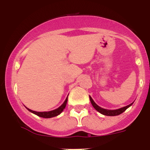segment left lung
Masks as SVG:
<instances>
[{
    "instance_id": "1",
    "label": "left lung",
    "mask_w": 150,
    "mask_h": 150,
    "mask_svg": "<svg viewBox=\"0 0 150 150\" xmlns=\"http://www.w3.org/2000/svg\"><path fill=\"white\" fill-rule=\"evenodd\" d=\"M89 99H90V101H91V103H92L93 107L95 108L97 111H99V112L101 113V114L105 115V116H118V115H120V113L124 112L127 108H128V107H130V106L132 104H132H129V105H128V106H124V107H123V108H118V109H116V110H108V109H104V108L99 107V106H98V105L96 104L94 101H93V99H92V97H91L90 96H89Z\"/></svg>"
}]
</instances>
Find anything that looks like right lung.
<instances>
[{
  "label": "right lung",
  "mask_w": 150,
  "mask_h": 150,
  "mask_svg": "<svg viewBox=\"0 0 150 150\" xmlns=\"http://www.w3.org/2000/svg\"><path fill=\"white\" fill-rule=\"evenodd\" d=\"M67 101H68V97H67L66 99H65L64 102H63V104H62L60 107H58V108H56V109H55V110H53V111H46V112H37V111H32V110H31V109H29V108H27L30 111V112H32V113H34V114L37 115L38 116H40V117H42V118H52V117L56 116H58V115H59L60 113H61L62 111H63V109L65 108V106H66Z\"/></svg>",
  "instance_id": "right-lung-1"
}]
</instances>
